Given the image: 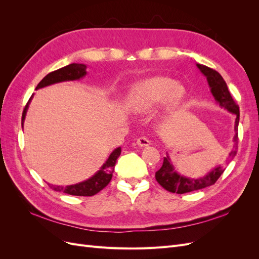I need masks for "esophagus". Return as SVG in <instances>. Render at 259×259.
<instances>
[{
    "instance_id": "obj_1",
    "label": "esophagus",
    "mask_w": 259,
    "mask_h": 259,
    "mask_svg": "<svg viewBox=\"0 0 259 259\" xmlns=\"http://www.w3.org/2000/svg\"><path fill=\"white\" fill-rule=\"evenodd\" d=\"M150 144H151L150 140H149V139L146 138V137H140V138L137 139V145H138L139 147H142V148L147 147V146H149Z\"/></svg>"
}]
</instances>
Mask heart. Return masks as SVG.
<instances>
[{"label": "heart", "mask_w": 259, "mask_h": 259, "mask_svg": "<svg viewBox=\"0 0 259 259\" xmlns=\"http://www.w3.org/2000/svg\"><path fill=\"white\" fill-rule=\"evenodd\" d=\"M186 90L175 80L165 76H154L137 83L132 89L127 105L134 113H145L161 104L167 112H174L186 100Z\"/></svg>", "instance_id": "1"}]
</instances>
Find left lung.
<instances>
[{
  "label": "left lung",
  "instance_id": "left-lung-1",
  "mask_svg": "<svg viewBox=\"0 0 259 259\" xmlns=\"http://www.w3.org/2000/svg\"><path fill=\"white\" fill-rule=\"evenodd\" d=\"M197 67L200 69V71L206 76V80L208 83V86L210 88V93L213 94L215 100L219 104V106L227 109L229 112L236 114V123H234V131H236V135H234L233 142V150L229 153V161L232 160L237 154L238 150V126H239V120H240V110L239 106L236 104V101L233 100L231 94L228 90L223 76L219 74L216 70L210 69L206 66H203L200 64H197ZM225 166H217L211 169L210 171L203 176L201 178H190L180 175L177 173L174 165L171 164L169 156L166 155L163 160V164L161 168L155 173V179L164 189L173 192L183 194L187 192H191L195 190L203 189V188L209 187L214 185L218 178L222 176L225 170Z\"/></svg>",
  "mask_w": 259,
  "mask_h": 259
}]
</instances>
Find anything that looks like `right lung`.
Returning a JSON list of instances; mask_svg holds the SVG:
<instances>
[{
  "label": "right lung",
  "instance_id": "add662e5",
  "mask_svg": "<svg viewBox=\"0 0 259 259\" xmlns=\"http://www.w3.org/2000/svg\"><path fill=\"white\" fill-rule=\"evenodd\" d=\"M86 75V66L83 64H70L64 68H60L56 71H53L49 73L45 77H43V80L37 84L36 89H42L45 88V86H49L55 83H59V82H65V81H74V80H79L81 77ZM33 95L30 97L29 101L27 103L25 109H23L22 112V119H21V125L23 126V121H25L26 113L28 110V107L31 99H32ZM121 154V148H116L111 152V154L109 155L108 160L106 163H104V165L100 167V169L97 171V173L91 177L90 179L85 180V182L75 184V185H70L66 187H61V186H51V188L55 191L58 192H65L67 194H71V195H79V197H92V195L98 193L100 190H103L104 188L110 183V180L112 178V173L114 170V166L117 158H119Z\"/></svg>",
  "mask_w": 259,
  "mask_h": 259
}]
</instances>
